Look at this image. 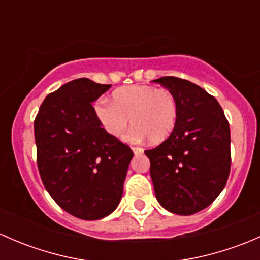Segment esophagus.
Instances as JSON below:
<instances>
[{
  "label": "esophagus",
  "mask_w": 260,
  "mask_h": 260,
  "mask_svg": "<svg viewBox=\"0 0 260 260\" xmlns=\"http://www.w3.org/2000/svg\"><path fill=\"white\" fill-rule=\"evenodd\" d=\"M132 151L135 154H141L143 152V149L140 148V147H132Z\"/></svg>",
  "instance_id": "obj_1"
}]
</instances>
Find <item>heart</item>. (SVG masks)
Listing matches in <instances>:
<instances>
[{
	"instance_id": "heart-1",
	"label": "heart",
	"mask_w": 260,
	"mask_h": 260,
	"mask_svg": "<svg viewBox=\"0 0 260 260\" xmlns=\"http://www.w3.org/2000/svg\"><path fill=\"white\" fill-rule=\"evenodd\" d=\"M96 117L112 137H120L131 123V137L147 138L158 145L174 133L179 122V103L169 89L151 85H129L117 89L112 104L101 101L95 107Z\"/></svg>"
}]
</instances>
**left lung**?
<instances>
[{"instance_id":"1","label":"left lung","mask_w":260,"mask_h":260,"mask_svg":"<svg viewBox=\"0 0 260 260\" xmlns=\"http://www.w3.org/2000/svg\"><path fill=\"white\" fill-rule=\"evenodd\" d=\"M175 94L179 122L152 149V182L158 203L179 215L208 208L226 185L232 165L230 128L219 102L201 86L176 77L153 80Z\"/></svg>"}]
</instances>
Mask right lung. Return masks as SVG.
I'll return each mask as SVG.
<instances>
[{
    "label": "right lung",
    "instance_id": "obj_1",
    "mask_svg": "<svg viewBox=\"0 0 260 260\" xmlns=\"http://www.w3.org/2000/svg\"><path fill=\"white\" fill-rule=\"evenodd\" d=\"M109 88L88 78L69 81L44 99L34 122L44 186L62 210L84 220L114 211L133 157L102 128L91 104Z\"/></svg>",
    "mask_w": 260,
    "mask_h": 260
}]
</instances>
